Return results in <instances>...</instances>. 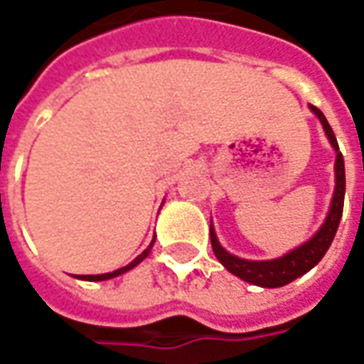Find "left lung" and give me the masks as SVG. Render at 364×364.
<instances>
[{"instance_id":"1","label":"left lung","mask_w":364,"mask_h":364,"mask_svg":"<svg viewBox=\"0 0 364 364\" xmlns=\"http://www.w3.org/2000/svg\"><path fill=\"white\" fill-rule=\"evenodd\" d=\"M311 112L318 116V119L324 126V132L330 140V144L336 151V165H334V173H336V187H334V196H332V203H330V212L326 215L324 224L320 226V230L309 238L308 242H304L301 246L293 248L291 252L273 259V261H246V259H238L234 255H230L226 248H222V245L215 238L213 226H210V240H212L213 255L218 257V261L222 262L228 269L232 275L240 277L246 283L259 285V287H283L287 283L295 281L297 277H301L304 273H308L309 269H314L318 262L322 261V257L326 255V250L330 248L336 230H338L340 218H342V208H344V189H346V179H344V159L342 152L338 149L336 136L332 132L330 124L326 116L316 107L309 105Z\"/></svg>"}]
</instances>
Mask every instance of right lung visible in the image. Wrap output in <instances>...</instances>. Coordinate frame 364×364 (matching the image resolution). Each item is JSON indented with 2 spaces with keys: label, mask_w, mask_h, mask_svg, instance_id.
<instances>
[{
  "label": "right lung",
  "mask_w": 364,
  "mask_h": 364,
  "mask_svg": "<svg viewBox=\"0 0 364 364\" xmlns=\"http://www.w3.org/2000/svg\"><path fill=\"white\" fill-rule=\"evenodd\" d=\"M154 242V240H152ZM152 242L151 246L142 252V255H138L136 257L134 261L130 262V264H126V267H122V269H118V271H114V273H103V275H77V279H83V281H105V279H114V277H118V275H124L126 271H130V269H134L136 264L138 262H142L146 257H149V252H151V248H152Z\"/></svg>",
  "instance_id": "obj_1"
}]
</instances>
